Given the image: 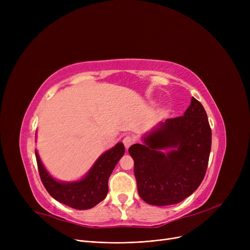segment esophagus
<instances>
[{"instance_id": "1", "label": "esophagus", "mask_w": 250, "mask_h": 250, "mask_svg": "<svg viewBox=\"0 0 250 250\" xmlns=\"http://www.w3.org/2000/svg\"><path fill=\"white\" fill-rule=\"evenodd\" d=\"M123 143H124L125 147L126 149H128V148H129L130 146H132L133 144L135 143V139H134L133 137H130V136H126V137H125V138H124Z\"/></svg>"}]
</instances>
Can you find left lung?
Here are the masks:
<instances>
[{"label":"left lung","mask_w":250,"mask_h":250,"mask_svg":"<svg viewBox=\"0 0 250 250\" xmlns=\"http://www.w3.org/2000/svg\"><path fill=\"white\" fill-rule=\"evenodd\" d=\"M128 149L138 192L154 206L182 202L202 183L212 145L207 112L195 98L182 116L159 123Z\"/></svg>","instance_id":"8db88e82"}]
</instances>
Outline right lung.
Wrapping results in <instances>:
<instances>
[{
    "label": "right lung",
    "mask_w": 250,
    "mask_h": 250,
    "mask_svg": "<svg viewBox=\"0 0 250 250\" xmlns=\"http://www.w3.org/2000/svg\"><path fill=\"white\" fill-rule=\"evenodd\" d=\"M125 151L124 144L117 143L114 147L99 156L84 177L75 181L57 180L48 173L36 150L35 157L39 175L52 198L76 209H88L106 198L108 178Z\"/></svg>",
    "instance_id": "1"
}]
</instances>
